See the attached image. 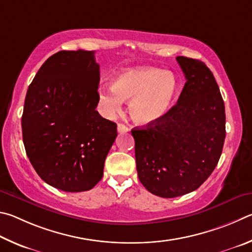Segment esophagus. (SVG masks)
<instances>
[{
	"instance_id": "obj_1",
	"label": "esophagus",
	"mask_w": 252,
	"mask_h": 252,
	"mask_svg": "<svg viewBox=\"0 0 252 252\" xmlns=\"http://www.w3.org/2000/svg\"><path fill=\"white\" fill-rule=\"evenodd\" d=\"M117 130H118V133L124 134V133H128L129 128L127 126L124 125V124H118V125H117Z\"/></svg>"
}]
</instances>
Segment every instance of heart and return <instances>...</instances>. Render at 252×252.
Segmentation results:
<instances>
[{"label": "heart", "mask_w": 252, "mask_h": 252, "mask_svg": "<svg viewBox=\"0 0 252 252\" xmlns=\"http://www.w3.org/2000/svg\"><path fill=\"white\" fill-rule=\"evenodd\" d=\"M178 93L175 75L156 67H135L119 72L113 85L98 90L101 112L113 117L121 112L124 100H129V113L134 121L153 124L164 118L173 106Z\"/></svg>", "instance_id": "heart-1"}]
</instances>
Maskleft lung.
Returning <instances> with one entry per match:
<instances>
[{
  "label": "left lung",
  "mask_w": 252,
  "mask_h": 252,
  "mask_svg": "<svg viewBox=\"0 0 252 252\" xmlns=\"http://www.w3.org/2000/svg\"><path fill=\"white\" fill-rule=\"evenodd\" d=\"M176 60L186 77L177 104L160 121L131 129L140 183L162 198L199 188L217 166L226 137L224 103L214 74L201 61Z\"/></svg>",
  "instance_id": "8db88e82"
}]
</instances>
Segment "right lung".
<instances>
[{
    "instance_id": "obj_1",
    "label": "right lung",
    "mask_w": 252,
    "mask_h": 252,
    "mask_svg": "<svg viewBox=\"0 0 252 252\" xmlns=\"http://www.w3.org/2000/svg\"><path fill=\"white\" fill-rule=\"evenodd\" d=\"M98 84L94 51H61L45 61L26 93V155L44 182L63 191L94 187L116 139V124L95 109Z\"/></svg>"
}]
</instances>
